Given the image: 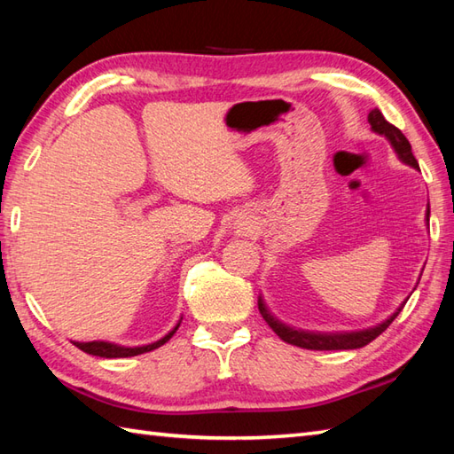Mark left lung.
<instances>
[{"mask_svg":"<svg viewBox=\"0 0 454 454\" xmlns=\"http://www.w3.org/2000/svg\"><path fill=\"white\" fill-rule=\"evenodd\" d=\"M369 124H371V130L374 134H379V137H384L388 140L392 150L396 152V156L402 163H406V166H410L413 169H419V163L416 158H413V152H411L408 138L403 137L400 129H396L394 124H390L387 119H384L379 109H372L369 113ZM426 222L429 226V205L426 210ZM419 278H421V275H419ZM413 291H416V288H413ZM408 298L387 317V320H382L380 324L371 325V327H364V330H353V332H310V330H301V327L288 325V324L278 320V317L271 310H269V306L265 304L262 294H259V298H257V306H259V312H262V316H263V320L269 324V327H271V330L278 337H281L283 341L296 345V347H302V349L337 351V349H359V347L369 345L372 340H376V337L387 330V327L394 320H396V316L402 312V308L408 302Z\"/></svg>","mask_w":454,"mask_h":454,"instance_id":"left-lung-1","label":"left lung"}]
</instances>
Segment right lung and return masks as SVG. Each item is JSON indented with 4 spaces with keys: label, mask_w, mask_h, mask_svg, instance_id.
<instances>
[{
    "label": "right lung",
    "mask_w": 454,
    "mask_h": 454,
    "mask_svg": "<svg viewBox=\"0 0 454 454\" xmlns=\"http://www.w3.org/2000/svg\"><path fill=\"white\" fill-rule=\"evenodd\" d=\"M183 320V316L179 317V322L171 327V330L160 337L158 341H152L148 345H119V343H113V341H72L78 349H82L83 353L88 355H95V356H103V359H122V356H134V355H142V353H148L158 349L166 341H169V337L177 332V327Z\"/></svg>",
    "instance_id": "obj_1"
}]
</instances>
